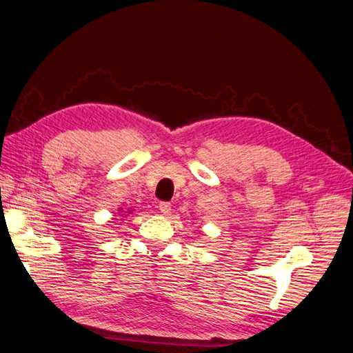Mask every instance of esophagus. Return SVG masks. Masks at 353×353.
<instances>
[{"label": "esophagus", "mask_w": 353, "mask_h": 353, "mask_svg": "<svg viewBox=\"0 0 353 353\" xmlns=\"http://www.w3.org/2000/svg\"><path fill=\"white\" fill-rule=\"evenodd\" d=\"M159 210L163 214V216H169L170 210H172V205L169 202H160L159 203Z\"/></svg>", "instance_id": "esophagus-1"}]
</instances>
